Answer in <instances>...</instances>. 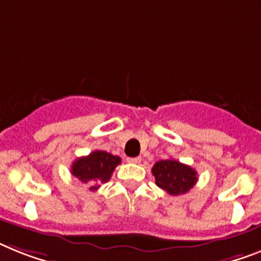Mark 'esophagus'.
Here are the masks:
<instances>
[{"mask_svg": "<svg viewBox=\"0 0 261 261\" xmlns=\"http://www.w3.org/2000/svg\"><path fill=\"white\" fill-rule=\"evenodd\" d=\"M126 161H128V163H133V164H139L140 161H141V157H140V156L128 157V159H126Z\"/></svg>", "mask_w": 261, "mask_h": 261, "instance_id": "obj_1", "label": "esophagus"}]
</instances>
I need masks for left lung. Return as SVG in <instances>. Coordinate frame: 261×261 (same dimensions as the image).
<instances>
[{"mask_svg": "<svg viewBox=\"0 0 261 261\" xmlns=\"http://www.w3.org/2000/svg\"><path fill=\"white\" fill-rule=\"evenodd\" d=\"M156 185L169 195H184L197 182V172L176 160H160L152 168Z\"/></svg>", "mask_w": 261, "mask_h": 261, "instance_id": "obj_1", "label": "left lung"}]
</instances>
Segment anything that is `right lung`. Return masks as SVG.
Returning <instances> with one entry per match:
<instances>
[{
	"label": "right lung",
	"instance_id": "add662e5",
	"mask_svg": "<svg viewBox=\"0 0 261 261\" xmlns=\"http://www.w3.org/2000/svg\"><path fill=\"white\" fill-rule=\"evenodd\" d=\"M121 163L118 156L105 150H94L88 156L80 157L72 164V174L81 182L90 185V191H96L101 184L109 181L115 168Z\"/></svg>",
	"mask_w": 261,
	"mask_h": 261
}]
</instances>
